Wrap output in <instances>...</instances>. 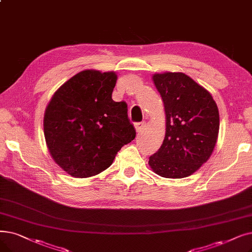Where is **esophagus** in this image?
<instances>
[{
	"instance_id": "1",
	"label": "esophagus",
	"mask_w": 252,
	"mask_h": 252,
	"mask_svg": "<svg viewBox=\"0 0 252 252\" xmlns=\"http://www.w3.org/2000/svg\"><path fill=\"white\" fill-rule=\"evenodd\" d=\"M144 127H145V124L144 123H139V124H136V126H135V128H136V132H137V134H140L142 130L144 129Z\"/></svg>"
}]
</instances>
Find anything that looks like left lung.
I'll return each mask as SVG.
<instances>
[{"instance_id":"left-lung-1","label":"left lung","mask_w":252,"mask_h":252,"mask_svg":"<svg viewBox=\"0 0 252 252\" xmlns=\"http://www.w3.org/2000/svg\"><path fill=\"white\" fill-rule=\"evenodd\" d=\"M152 81L165 107L166 134L149 167L165 178L179 179L210 158L220 132V113L211 94L181 72L155 73Z\"/></svg>"}]
</instances>
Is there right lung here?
Wrapping results in <instances>:
<instances>
[{
    "instance_id": "obj_1",
    "label": "right lung",
    "mask_w": 252,
    "mask_h": 252,
    "mask_svg": "<svg viewBox=\"0 0 252 252\" xmlns=\"http://www.w3.org/2000/svg\"><path fill=\"white\" fill-rule=\"evenodd\" d=\"M116 81L114 71H81L59 87L45 109L48 151L72 177L100 174L136 137L126 104L112 100Z\"/></svg>"
}]
</instances>
